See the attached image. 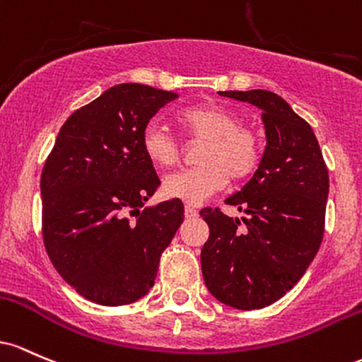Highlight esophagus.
<instances>
[{
    "mask_svg": "<svg viewBox=\"0 0 362 362\" xmlns=\"http://www.w3.org/2000/svg\"><path fill=\"white\" fill-rule=\"evenodd\" d=\"M185 215H186V218H193V217H197V215H198V210L192 205H186L185 206Z\"/></svg>",
    "mask_w": 362,
    "mask_h": 362,
    "instance_id": "esophagus-1",
    "label": "esophagus"
}]
</instances>
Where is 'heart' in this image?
I'll return each mask as SVG.
<instances>
[{"label": "heart", "instance_id": "obj_1", "mask_svg": "<svg viewBox=\"0 0 362 362\" xmlns=\"http://www.w3.org/2000/svg\"><path fill=\"white\" fill-rule=\"evenodd\" d=\"M177 124L193 140H203L197 168L169 174L164 193L169 198L198 205L229 181H243L258 169L263 156V135L257 127L239 121L238 115L218 104H197L181 109ZM141 147L152 164L170 168L180 160V144L165 128L148 123Z\"/></svg>", "mask_w": 362, "mask_h": 362}]
</instances>
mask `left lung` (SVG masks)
<instances>
[{
	"label": "left lung",
	"instance_id": "left-lung-1",
	"mask_svg": "<svg viewBox=\"0 0 362 362\" xmlns=\"http://www.w3.org/2000/svg\"><path fill=\"white\" fill-rule=\"evenodd\" d=\"M262 109L267 147L257 173L226 200L245 217L203 209L205 286L235 310H259L303 277L325 233L328 169L310 124L269 90L218 92Z\"/></svg>",
	"mask_w": 362,
	"mask_h": 362
}]
</instances>
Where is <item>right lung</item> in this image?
Here are the masks:
<instances>
[{
	"label": "right lung",
	"instance_id": "add662e5",
	"mask_svg": "<svg viewBox=\"0 0 362 362\" xmlns=\"http://www.w3.org/2000/svg\"><path fill=\"white\" fill-rule=\"evenodd\" d=\"M177 93L119 83L61 127L40 176L42 238L58 274L88 301L135 303L185 218L182 202L144 203L160 181L141 135Z\"/></svg>",
	"mask_w": 362,
	"mask_h": 362
}]
</instances>
